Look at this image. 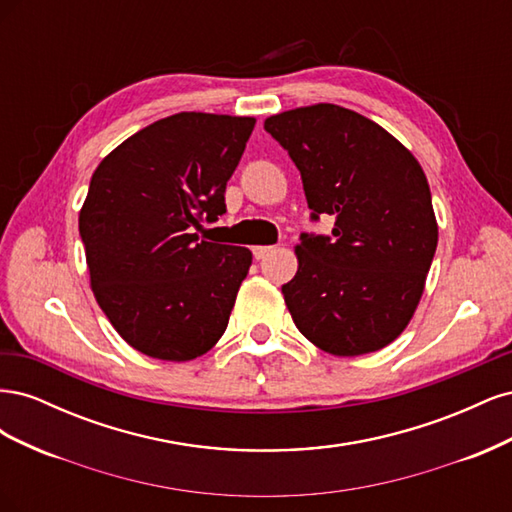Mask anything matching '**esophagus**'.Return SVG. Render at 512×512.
<instances>
[{
  "mask_svg": "<svg viewBox=\"0 0 512 512\" xmlns=\"http://www.w3.org/2000/svg\"><path fill=\"white\" fill-rule=\"evenodd\" d=\"M252 252H254L256 260H262V258H267L273 252V245H256Z\"/></svg>",
  "mask_w": 512,
  "mask_h": 512,
  "instance_id": "obj_1",
  "label": "esophagus"
}]
</instances>
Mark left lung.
<instances>
[{"mask_svg":"<svg viewBox=\"0 0 512 512\" xmlns=\"http://www.w3.org/2000/svg\"><path fill=\"white\" fill-rule=\"evenodd\" d=\"M265 130L299 168L312 220L331 235L297 245L299 269L282 286L297 329L320 350L359 356L389 346L421 301L438 245L421 164L376 121L337 104L294 108Z\"/></svg>","mask_w":512,"mask_h":512,"instance_id":"left-lung-1","label":"left lung"}]
</instances>
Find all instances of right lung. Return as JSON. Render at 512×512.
<instances>
[{"label":"right lung","mask_w":512,"mask_h":512,"mask_svg":"<svg viewBox=\"0 0 512 512\" xmlns=\"http://www.w3.org/2000/svg\"><path fill=\"white\" fill-rule=\"evenodd\" d=\"M254 123L170 115L123 141L91 177L79 215L91 290L138 352L192 361L224 335L252 252L198 232L226 213V183Z\"/></svg>","instance_id":"add662e5"}]
</instances>
